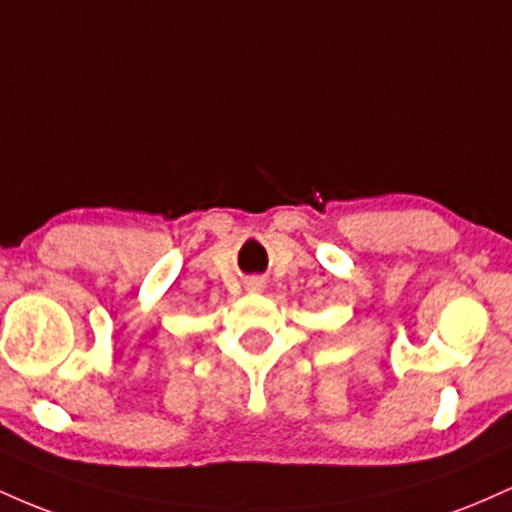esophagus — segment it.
<instances>
[{"mask_svg": "<svg viewBox=\"0 0 512 512\" xmlns=\"http://www.w3.org/2000/svg\"><path fill=\"white\" fill-rule=\"evenodd\" d=\"M248 289H250V291H260V289H262V281H260V279L248 281Z\"/></svg>", "mask_w": 512, "mask_h": 512, "instance_id": "obj_1", "label": "esophagus"}]
</instances>
